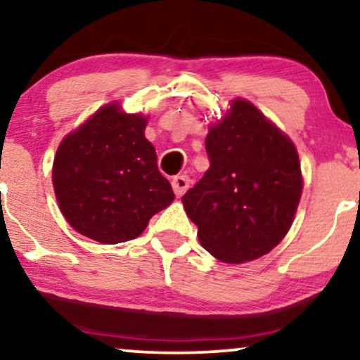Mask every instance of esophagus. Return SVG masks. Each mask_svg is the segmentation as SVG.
I'll return each instance as SVG.
<instances>
[{"instance_id":"1","label":"esophagus","mask_w":360,"mask_h":360,"mask_svg":"<svg viewBox=\"0 0 360 360\" xmlns=\"http://www.w3.org/2000/svg\"><path fill=\"white\" fill-rule=\"evenodd\" d=\"M189 188V177L188 176H176L174 179H172V189H174V194L177 198H181L186 191Z\"/></svg>"}]
</instances>
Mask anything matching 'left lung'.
<instances>
[{"instance_id":"left-lung-1","label":"left lung","mask_w":360,"mask_h":360,"mask_svg":"<svg viewBox=\"0 0 360 360\" xmlns=\"http://www.w3.org/2000/svg\"><path fill=\"white\" fill-rule=\"evenodd\" d=\"M210 166L183 195L200 245L224 263L266 255L283 240L303 177L293 141L248 100H232L205 138Z\"/></svg>"}]
</instances>
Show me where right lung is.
<instances>
[{
	"mask_svg": "<svg viewBox=\"0 0 360 360\" xmlns=\"http://www.w3.org/2000/svg\"><path fill=\"white\" fill-rule=\"evenodd\" d=\"M148 118L108 103L57 148L52 183L67 222L100 243L141 236L174 193L145 138Z\"/></svg>",
	"mask_w": 360,
	"mask_h": 360,
	"instance_id": "obj_1",
	"label": "right lung"
}]
</instances>
